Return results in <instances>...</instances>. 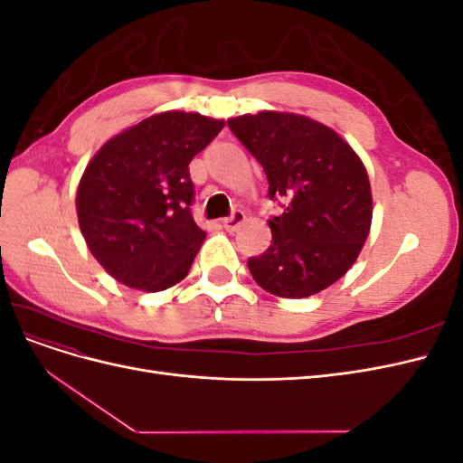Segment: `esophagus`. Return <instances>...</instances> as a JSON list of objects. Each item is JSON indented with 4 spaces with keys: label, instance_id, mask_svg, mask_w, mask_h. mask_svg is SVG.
<instances>
[{
    "label": "esophagus",
    "instance_id": "obj_1",
    "mask_svg": "<svg viewBox=\"0 0 463 463\" xmlns=\"http://www.w3.org/2000/svg\"><path fill=\"white\" fill-rule=\"evenodd\" d=\"M245 220H247V216H245L243 210H235V213L230 218H223L222 223H223V228H226L228 232H237Z\"/></svg>",
    "mask_w": 463,
    "mask_h": 463
}]
</instances>
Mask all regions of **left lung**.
Here are the masks:
<instances>
[{"label":"left lung","instance_id":"left-lung-1","mask_svg":"<svg viewBox=\"0 0 463 463\" xmlns=\"http://www.w3.org/2000/svg\"><path fill=\"white\" fill-rule=\"evenodd\" d=\"M269 179V197L286 201L269 220L272 243L249 259L255 282L272 296L301 299L352 269L367 241L373 194L365 165L344 138L311 118L260 111L228 119Z\"/></svg>","mask_w":463,"mask_h":463}]
</instances>
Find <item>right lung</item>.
<instances>
[{"label": "right lung", "mask_w": 463, "mask_h": 463, "mask_svg": "<svg viewBox=\"0 0 463 463\" xmlns=\"http://www.w3.org/2000/svg\"><path fill=\"white\" fill-rule=\"evenodd\" d=\"M222 128L194 111H162L94 154L77 189L79 226L118 282L162 291L189 274L206 237L191 214L189 162Z\"/></svg>", "instance_id": "obj_1"}]
</instances>
